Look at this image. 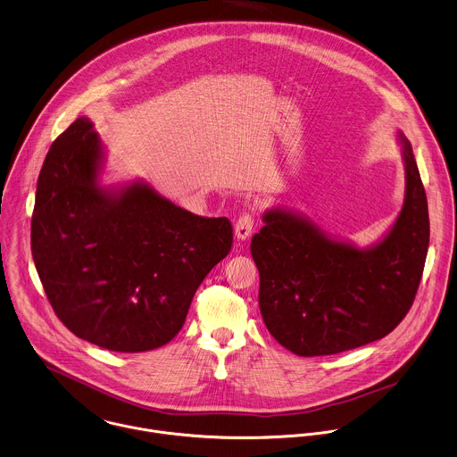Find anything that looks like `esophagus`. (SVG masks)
Segmentation results:
<instances>
[{
    "instance_id": "obj_1",
    "label": "esophagus",
    "mask_w": 457,
    "mask_h": 457,
    "mask_svg": "<svg viewBox=\"0 0 457 457\" xmlns=\"http://www.w3.org/2000/svg\"><path fill=\"white\" fill-rule=\"evenodd\" d=\"M253 224H254V219L249 213H244L235 224V237L242 242L247 240L253 233Z\"/></svg>"
}]
</instances>
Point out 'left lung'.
<instances>
[{
    "label": "left lung",
    "mask_w": 457,
    "mask_h": 457,
    "mask_svg": "<svg viewBox=\"0 0 457 457\" xmlns=\"http://www.w3.org/2000/svg\"><path fill=\"white\" fill-rule=\"evenodd\" d=\"M404 201L388 231L359 247L286 206L263 213L251 254L260 311L275 341L298 357L334 355L390 334L410 311L429 247L426 190L406 136Z\"/></svg>",
    "instance_id": "left-lung-1"
}]
</instances>
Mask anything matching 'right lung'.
I'll return each mask as SVG.
<instances>
[{"label":"right lung","instance_id":"1","mask_svg":"<svg viewBox=\"0 0 457 457\" xmlns=\"http://www.w3.org/2000/svg\"><path fill=\"white\" fill-rule=\"evenodd\" d=\"M104 166V143L81 116L53 143L37 182L33 262L72 334L111 352H150L180 332L233 229L145 180L102 185Z\"/></svg>","mask_w":457,"mask_h":457}]
</instances>
